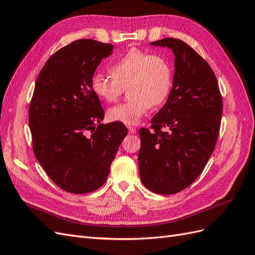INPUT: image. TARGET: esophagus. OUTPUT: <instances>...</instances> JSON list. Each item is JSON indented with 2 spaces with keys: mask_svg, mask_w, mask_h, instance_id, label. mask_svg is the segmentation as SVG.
Here are the masks:
<instances>
[{
  "mask_svg": "<svg viewBox=\"0 0 255 255\" xmlns=\"http://www.w3.org/2000/svg\"><path fill=\"white\" fill-rule=\"evenodd\" d=\"M128 131H129L130 134H133V133L136 132V130H135V128L132 127V126H128Z\"/></svg>",
  "mask_w": 255,
  "mask_h": 255,
  "instance_id": "34e87169",
  "label": "esophagus"
}]
</instances>
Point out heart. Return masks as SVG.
Wrapping results in <instances>:
<instances>
[{"label": "heart", "mask_w": 255, "mask_h": 255, "mask_svg": "<svg viewBox=\"0 0 255 255\" xmlns=\"http://www.w3.org/2000/svg\"><path fill=\"white\" fill-rule=\"evenodd\" d=\"M112 78L94 74L91 89L107 103L119 98L124 87H128L132 98L112 107L109 119L126 125H135L152 106H160L168 98L172 86V69L169 62L158 54L139 49H129L109 68Z\"/></svg>", "instance_id": "b5f03b06"}]
</instances>
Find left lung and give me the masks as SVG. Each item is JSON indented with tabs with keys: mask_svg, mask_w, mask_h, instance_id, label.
Returning <instances> with one entry per match:
<instances>
[{
	"mask_svg": "<svg viewBox=\"0 0 255 255\" xmlns=\"http://www.w3.org/2000/svg\"><path fill=\"white\" fill-rule=\"evenodd\" d=\"M150 45L173 51L174 78L168 100L150 121L152 130H139V171L150 191L173 194L190 186L212 156L222 97L213 69L185 41L163 38Z\"/></svg>",
	"mask_w": 255,
	"mask_h": 255,
	"instance_id": "1",
	"label": "left lung"
}]
</instances>
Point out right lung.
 Wrapping results in <instances>:
<instances>
[{"instance_id":"obj_1","label":"right lung","mask_w":255,"mask_h":255,"mask_svg":"<svg viewBox=\"0 0 255 255\" xmlns=\"http://www.w3.org/2000/svg\"><path fill=\"white\" fill-rule=\"evenodd\" d=\"M112 50L93 39L71 42L50 57L35 84L28 111L34 154L53 183L70 193L106 183L128 133L123 123L100 124L105 112L91 89L92 76Z\"/></svg>"}]
</instances>
